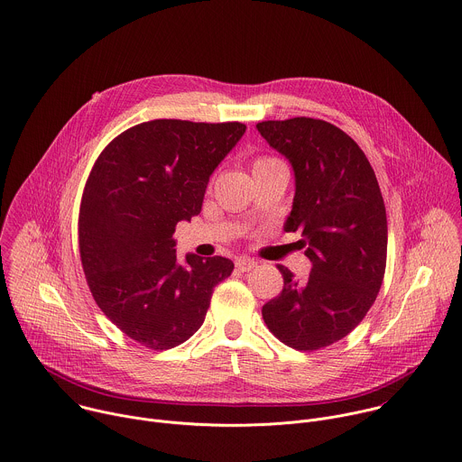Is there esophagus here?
Returning <instances> with one entry per match:
<instances>
[{"mask_svg": "<svg viewBox=\"0 0 462 462\" xmlns=\"http://www.w3.org/2000/svg\"><path fill=\"white\" fill-rule=\"evenodd\" d=\"M255 266H257V261H254V259H248V257H237L236 259V268L239 272H250Z\"/></svg>", "mask_w": 462, "mask_h": 462, "instance_id": "esophagus-1", "label": "esophagus"}]
</instances>
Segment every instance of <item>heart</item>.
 Returning a JSON list of instances; mask_svg holds the SVG:
<instances>
[{"label":"heart","instance_id":"heart-1","mask_svg":"<svg viewBox=\"0 0 462 462\" xmlns=\"http://www.w3.org/2000/svg\"><path fill=\"white\" fill-rule=\"evenodd\" d=\"M272 162H275V158H266V156L257 158V160L254 162V171L259 169V167H263V165H268V163H272Z\"/></svg>","mask_w":462,"mask_h":462}]
</instances>
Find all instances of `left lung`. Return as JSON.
<instances>
[{
	"instance_id": "1",
	"label": "left lung",
	"mask_w": 462,
	"mask_h": 462,
	"mask_svg": "<svg viewBox=\"0 0 462 462\" xmlns=\"http://www.w3.org/2000/svg\"><path fill=\"white\" fill-rule=\"evenodd\" d=\"M257 130L293 167L284 228L302 232L312 261L304 281L277 266L284 286L263 306V319L286 346L321 350L365 319L383 284L388 225L381 189L359 144L328 121H261Z\"/></svg>"
}]
</instances>
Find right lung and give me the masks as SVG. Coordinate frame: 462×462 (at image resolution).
<instances>
[{
	"label": "right lung",
	"instance_id": "1",
	"mask_svg": "<svg viewBox=\"0 0 462 462\" xmlns=\"http://www.w3.org/2000/svg\"><path fill=\"white\" fill-rule=\"evenodd\" d=\"M245 130L239 121H144L114 137L90 171L78 221L87 284L101 312L150 350L192 337L234 270L221 255L180 264L172 236L201 212L212 172Z\"/></svg>",
	"mask_w": 462,
	"mask_h": 462
}]
</instances>
